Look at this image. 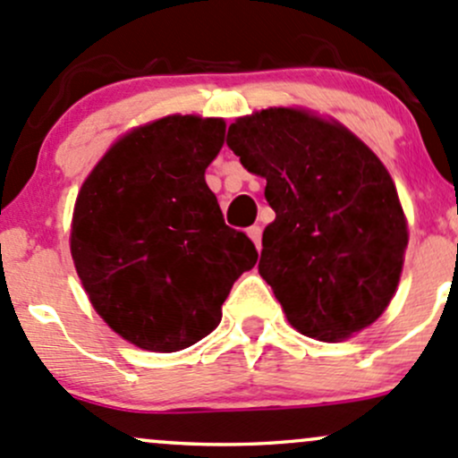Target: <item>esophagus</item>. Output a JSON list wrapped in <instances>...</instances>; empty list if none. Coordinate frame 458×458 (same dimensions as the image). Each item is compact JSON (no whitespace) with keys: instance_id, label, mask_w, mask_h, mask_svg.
<instances>
[{"instance_id":"34e87169","label":"esophagus","mask_w":458,"mask_h":458,"mask_svg":"<svg viewBox=\"0 0 458 458\" xmlns=\"http://www.w3.org/2000/svg\"><path fill=\"white\" fill-rule=\"evenodd\" d=\"M261 234H263L261 225H252V228H248V237L252 239L257 248H261Z\"/></svg>"}]
</instances>
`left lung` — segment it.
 <instances>
[{"label": "left lung", "instance_id": "8db88e82", "mask_svg": "<svg viewBox=\"0 0 458 458\" xmlns=\"http://www.w3.org/2000/svg\"><path fill=\"white\" fill-rule=\"evenodd\" d=\"M225 144L267 182L276 219L263 230L259 274L293 329L335 343L377 320L408 243L377 156L343 124L287 107L239 118Z\"/></svg>", "mask_w": 458, "mask_h": 458}]
</instances>
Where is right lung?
I'll use <instances>...</instances> for the list:
<instances>
[{
    "label": "right lung",
    "instance_id": "add662e5",
    "mask_svg": "<svg viewBox=\"0 0 458 458\" xmlns=\"http://www.w3.org/2000/svg\"><path fill=\"white\" fill-rule=\"evenodd\" d=\"M224 136L219 118L166 115L115 142L79 192L76 272L100 318L140 349L173 353L206 338L257 263L204 180Z\"/></svg>",
    "mask_w": 458,
    "mask_h": 458
}]
</instances>
